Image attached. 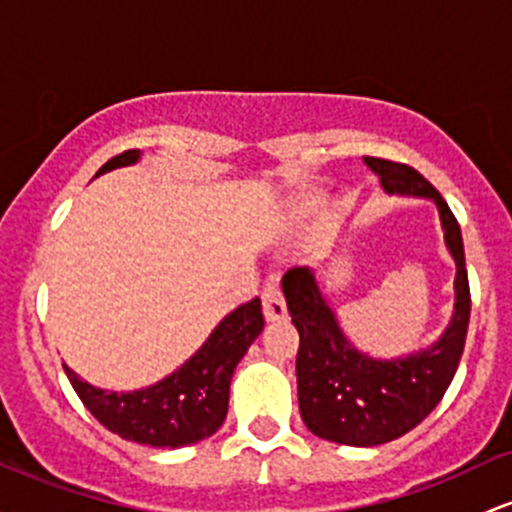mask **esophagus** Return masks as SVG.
I'll use <instances>...</instances> for the list:
<instances>
[{
	"mask_svg": "<svg viewBox=\"0 0 512 512\" xmlns=\"http://www.w3.org/2000/svg\"><path fill=\"white\" fill-rule=\"evenodd\" d=\"M262 313H265L267 320L286 318V303H284L282 289H279L277 279L274 277H269L265 289H262Z\"/></svg>",
	"mask_w": 512,
	"mask_h": 512,
	"instance_id": "1",
	"label": "esophagus"
}]
</instances>
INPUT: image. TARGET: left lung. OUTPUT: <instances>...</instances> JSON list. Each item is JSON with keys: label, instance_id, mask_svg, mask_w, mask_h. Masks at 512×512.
I'll return each instance as SVG.
<instances>
[{"label": "left lung", "instance_id": "1", "mask_svg": "<svg viewBox=\"0 0 512 512\" xmlns=\"http://www.w3.org/2000/svg\"><path fill=\"white\" fill-rule=\"evenodd\" d=\"M364 165L379 177L384 192L435 201L457 277L454 313L442 338L413 355L376 359L342 333L313 269L294 267L284 274L286 308L301 338L296 355L301 418L313 435L350 447L384 445L428 418L457 374L471 313L462 230L447 201L413 167L381 157H364Z\"/></svg>", "mask_w": 512, "mask_h": 512}]
</instances>
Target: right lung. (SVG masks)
I'll return each mask as SVG.
<instances>
[{
  "instance_id": "right-lung-1",
  "label": "right lung",
  "mask_w": 512,
  "mask_h": 512,
  "mask_svg": "<svg viewBox=\"0 0 512 512\" xmlns=\"http://www.w3.org/2000/svg\"><path fill=\"white\" fill-rule=\"evenodd\" d=\"M138 160L140 150H126L111 157L97 177ZM262 328V303L255 296L230 311L182 367L138 391L97 389L82 381L67 364L63 367L84 408L106 430L138 445L177 449L206 440L221 428L228 413L230 379Z\"/></svg>"
}]
</instances>
